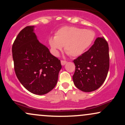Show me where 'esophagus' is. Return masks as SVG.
Listing matches in <instances>:
<instances>
[{"label":"esophagus","mask_w":125,"mask_h":125,"mask_svg":"<svg viewBox=\"0 0 125 125\" xmlns=\"http://www.w3.org/2000/svg\"><path fill=\"white\" fill-rule=\"evenodd\" d=\"M67 63V62L66 61H61V64H62V65H64V64H65L66 63Z\"/></svg>","instance_id":"34e87169"}]
</instances>
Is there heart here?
<instances>
[{
	"label": "heart",
	"mask_w": 125,
	"mask_h": 125,
	"mask_svg": "<svg viewBox=\"0 0 125 125\" xmlns=\"http://www.w3.org/2000/svg\"><path fill=\"white\" fill-rule=\"evenodd\" d=\"M95 34L94 31L74 26H64L49 39V44L54 55L58 56L64 46V51L72 57L82 54L91 45Z\"/></svg>",
	"instance_id": "1"
}]
</instances>
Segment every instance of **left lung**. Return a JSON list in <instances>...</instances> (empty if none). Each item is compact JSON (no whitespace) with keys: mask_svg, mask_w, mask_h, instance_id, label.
<instances>
[{"mask_svg":"<svg viewBox=\"0 0 125 125\" xmlns=\"http://www.w3.org/2000/svg\"><path fill=\"white\" fill-rule=\"evenodd\" d=\"M73 62L76 69L73 81L76 87L85 92L99 88L109 69V46L105 39L97 38L91 48Z\"/></svg>","mask_w":125,"mask_h":125,"instance_id":"obj_1","label":"left lung"}]
</instances>
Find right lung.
Segmentation results:
<instances>
[{"instance_id": "add662e5", "label": "right lung", "mask_w": 125, "mask_h": 125, "mask_svg": "<svg viewBox=\"0 0 125 125\" xmlns=\"http://www.w3.org/2000/svg\"><path fill=\"white\" fill-rule=\"evenodd\" d=\"M12 56L16 76L28 91L42 95L55 87L61 61L39 42L33 26L20 31L13 44Z\"/></svg>"}]
</instances>
